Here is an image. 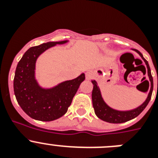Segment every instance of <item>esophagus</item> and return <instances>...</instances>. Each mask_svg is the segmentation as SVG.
<instances>
[{
	"label": "esophagus",
	"mask_w": 158,
	"mask_h": 158,
	"mask_svg": "<svg viewBox=\"0 0 158 158\" xmlns=\"http://www.w3.org/2000/svg\"><path fill=\"white\" fill-rule=\"evenodd\" d=\"M93 77H94V73H93V71H88V72L85 73V78L86 80H91L93 79Z\"/></svg>",
	"instance_id": "esophagus-1"
}]
</instances>
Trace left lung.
<instances>
[{
    "label": "left lung",
    "instance_id": "1",
    "mask_svg": "<svg viewBox=\"0 0 158 158\" xmlns=\"http://www.w3.org/2000/svg\"><path fill=\"white\" fill-rule=\"evenodd\" d=\"M137 53H139V55L142 57V58L144 60V62H146V65L147 66L148 69V76L150 77V79H153V77L151 75V71H150V65L148 62L143 58L142 53L139 51L138 50H135ZM93 90L92 93V100H93V108H94L95 113H96V116L99 118L102 119V120L105 121L107 123H122L127 122V121L133 119L135 117H137L139 114H141L143 110L146 108L147 104H149L150 99H151L152 93H153V85L151 86L150 91L148 97L146 99V101L143 103L141 106L139 107H137L135 109L131 110V111H116L104 103L102 98L101 94H100V91L99 89L98 86L96 85V82L95 81H93Z\"/></svg>",
    "mask_w": 158,
    "mask_h": 158
}]
</instances>
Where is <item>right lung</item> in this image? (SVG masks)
<instances>
[{
    "label": "right lung",
    "mask_w": 158,
    "mask_h": 158,
    "mask_svg": "<svg viewBox=\"0 0 158 158\" xmlns=\"http://www.w3.org/2000/svg\"><path fill=\"white\" fill-rule=\"evenodd\" d=\"M61 42H49L29 48L18 62L13 81L14 93L23 111L31 118L40 121H53L66 113L85 73L71 81H66L50 89H42L35 79V68L38 57Z\"/></svg>",
    "instance_id": "add662e5"
}]
</instances>
